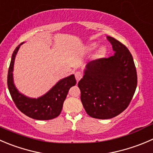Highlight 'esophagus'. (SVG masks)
<instances>
[{
	"instance_id": "1",
	"label": "esophagus",
	"mask_w": 153,
	"mask_h": 153,
	"mask_svg": "<svg viewBox=\"0 0 153 153\" xmlns=\"http://www.w3.org/2000/svg\"><path fill=\"white\" fill-rule=\"evenodd\" d=\"M75 78H76L77 81H80V79H81V78H82L83 75L81 72H79V71H77V72H75Z\"/></svg>"
}]
</instances>
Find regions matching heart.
Masks as SVG:
<instances>
[{
	"mask_svg": "<svg viewBox=\"0 0 153 153\" xmlns=\"http://www.w3.org/2000/svg\"><path fill=\"white\" fill-rule=\"evenodd\" d=\"M96 43H93V44H91V45H90V48L93 49V48H96ZM102 51V48H101L100 51Z\"/></svg>",
	"mask_w": 153,
	"mask_h": 153,
	"instance_id": "b5f03b06",
	"label": "heart"
}]
</instances>
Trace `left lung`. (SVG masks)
<instances>
[{
	"mask_svg": "<svg viewBox=\"0 0 153 153\" xmlns=\"http://www.w3.org/2000/svg\"><path fill=\"white\" fill-rule=\"evenodd\" d=\"M108 39L112 45L114 55L89 62L78 84L87 114L102 120L111 119L126 110L137 83L130 51L113 37L108 36Z\"/></svg>",
	"mask_w": 153,
	"mask_h": 153,
	"instance_id": "8db88e82",
	"label": "left lung"
}]
</instances>
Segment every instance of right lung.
Here are the masks:
<instances>
[{"instance_id":"add662e5","label":"right lung","mask_w":153,"mask_h":153,"mask_svg":"<svg viewBox=\"0 0 153 153\" xmlns=\"http://www.w3.org/2000/svg\"><path fill=\"white\" fill-rule=\"evenodd\" d=\"M18 45L12 55L7 76L9 91L16 107L29 117L39 120L54 119L60 115L69 89L76 84L75 75L60 79L45 94L38 98H30L18 90L13 81V68L16 56L21 45Z\"/></svg>"}]
</instances>
